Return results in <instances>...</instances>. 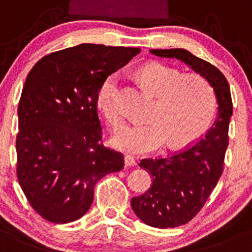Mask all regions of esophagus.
<instances>
[{
  "label": "esophagus",
  "instance_id": "esophagus-1",
  "mask_svg": "<svg viewBox=\"0 0 252 252\" xmlns=\"http://www.w3.org/2000/svg\"><path fill=\"white\" fill-rule=\"evenodd\" d=\"M124 165H126V167H131V166H135L136 162L131 156L126 155V158H124Z\"/></svg>",
  "mask_w": 252,
  "mask_h": 252
}]
</instances>
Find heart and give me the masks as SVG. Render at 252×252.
<instances>
[{"label": "heart", "instance_id": "obj_1", "mask_svg": "<svg viewBox=\"0 0 252 252\" xmlns=\"http://www.w3.org/2000/svg\"><path fill=\"white\" fill-rule=\"evenodd\" d=\"M141 81L158 97L148 123L128 124L116 133L112 144L131 154H148L165 145L183 148L201 138L213 122L217 98L211 84L199 75H185L160 63L139 71ZM119 76L112 74L97 92V107L114 129L123 123L116 104Z\"/></svg>", "mask_w": 252, "mask_h": 252}]
</instances>
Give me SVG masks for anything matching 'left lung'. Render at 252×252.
<instances>
[{"label":"left lung","mask_w":252,"mask_h":252,"mask_svg":"<svg viewBox=\"0 0 252 252\" xmlns=\"http://www.w3.org/2000/svg\"><path fill=\"white\" fill-rule=\"evenodd\" d=\"M150 53L185 63L211 84L218 103L216 121L201 140L167 158H144L139 163L153 177V185L131 198L134 213L154 228H176L196 217L223 173L233 102L225 76L207 61L186 49H151Z\"/></svg>","instance_id":"8db88e82"}]
</instances>
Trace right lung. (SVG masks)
<instances>
[{"mask_svg": "<svg viewBox=\"0 0 252 252\" xmlns=\"http://www.w3.org/2000/svg\"><path fill=\"white\" fill-rule=\"evenodd\" d=\"M139 53L80 44L44 56L27 76L18 106L17 176L45 220L81 218L94 202L96 183L123 168V154L99 144L97 92Z\"/></svg>", "mask_w": 252, "mask_h": 252, "instance_id": "add662e5", "label": "right lung"}]
</instances>
